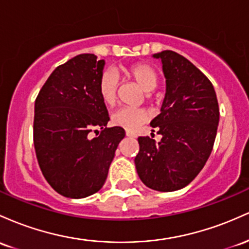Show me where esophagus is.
I'll use <instances>...</instances> for the list:
<instances>
[{"label": "esophagus", "instance_id": "34e87169", "mask_svg": "<svg viewBox=\"0 0 249 249\" xmlns=\"http://www.w3.org/2000/svg\"><path fill=\"white\" fill-rule=\"evenodd\" d=\"M125 135L129 136V138H136V134L133 132H129V130H127V132H125Z\"/></svg>", "mask_w": 249, "mask_h": 249}]
</instances>
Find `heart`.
<instances>
[{"label": "heart", "instance_id": "heart-1", "mask_svg": "<svg viewBox=\"0 0 249 249\" xmlns=\"http://www.w3.org/2000/svg\"><path fill=\"white\" fill-rule=\"evenodd\" d=\"M122 72L129 79L135 81L144 91L154 90L158 86V72L150 64L138 62L125 66ZM119 81L115 74L105 71L99 80V94L107 106H113L116 101ZM149 120V113L144 108H120L111 115V124L127 130L138 129L141 124Z\"/></svg>", "mask_w": 249, "mask_h": 249}]
</instances>
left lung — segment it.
Segmentation results:
<instances>
[{
  "label": "left lung",
  "instance_id": "8db88e82",
  "mask_svg": "<svg viewBox=\"0 0 249 249\" xmlns=\"http://www.w3.org/2000/svg\"><path fill=\"white\" fill-rule=\"evenodd\" d=\"M153 56L161 58L167 83L161 113L150 122L162 139L140 136L135 166L147 187L174 192L189 185L207 162L219 124V103L212 82L191 61L172 50Z\"/></svg>",
  "mask_w": 249,
  "mask_h": 249
}]
</instances>
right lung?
I'll use <instances>...</instances> for the list:
<instances>
[{"label": "right lung", "instance_id": "right-lung-1", "mask_svg": "<svg viewBox=\"0 0 249 249\" xmlns=\"http://www.w3.org/2000/svg\"><path fill=\"white\" fill-rule=\"evenodd\" d=\"M103 66L94 54L77 55L52 72L35 100L38 166L49 185L71 199L102 188L125 135L121 127L107 128L109 116L99 94ZM93 131L99 136L91 139Z\"/></svg>", "mask_w": 249, "mask_h": 249}]
</instances>
